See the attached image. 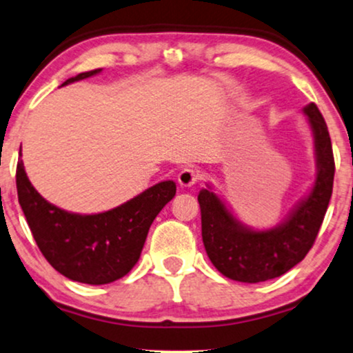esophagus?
<instances>
[{
	"label": "esophagus",
	"instance_id": "1",
	"mask_svg": "<svg viewBox=\"0 0 353 353\" xmlns=\"http://www.w3.org/2000/svg\"><path fill=\"white\" fill-rule=\"evenodd\" d=\"M198 180L199 172L194 170V168H185V170H181L180 175H178V183H180L181 188H191L196 185Z\"/></svg>",
	"mask_w": 353,
	"mask_h": 353
}]
</instances>
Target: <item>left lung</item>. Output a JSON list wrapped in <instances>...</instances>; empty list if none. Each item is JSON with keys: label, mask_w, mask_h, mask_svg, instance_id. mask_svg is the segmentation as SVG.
I'll list each match as a JSON object with an SVG mask.
<instances>
[{"label": "left lung", "mask_w": 353, "mask_h": 353, "mask_svg": "<svg viewBox=\"0 0 353 353\" xmlns=\"http://www.w3.org/2000/svg\"><path fill=\"white\" fill-rule=\"evenodd\" d=\"M314 136L316 181L310 194L281 225L253 230L233 214L210 190H201L203 243L210 263L223 276L238 282L258 283L276 279L308 254L321 227L334 183V155L326 121L314 103L303 108Z\"/></svg>", "instance_id": "8db88e82"}]
</instances>
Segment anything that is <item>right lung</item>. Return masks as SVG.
Listing matches in <instances>:
<instances>
[{"instance_id": "obj_1", "label": "right lung", "mask_w": 353, "mask_h": 353, "mask_svg": "<svg viewBox=\"0 0 353 353\" xmlns=\"http://www.w3.org/2000/svg\"><path fill=\"white\" fill-rule=\"evenodd\" d=\"M100 70L81 72L61 85L85 79ZM17 198L39 250L59 274L71 281L102 285L134 268L154 219L176 193L162 181L107 212L81 216L50 204L37 193L22 160L16 168Z\"/></svg>"}]
</instances>
